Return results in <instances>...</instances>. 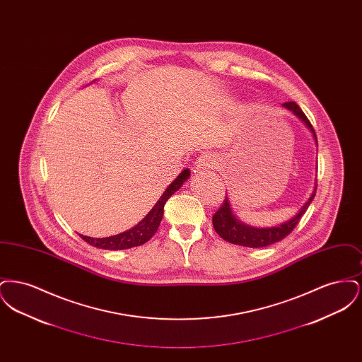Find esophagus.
<instances>
[{
    "mask_svg": "<svg viewBox=\"0 0 362 362\" xmlns=\"http://www.w3.org/2000/svg\"><path fill=\"white\" fill-rule=\"evenodd\" d=\"M217 164L214 156L211 155H201L197 160H195V168L197 170H209L213 168Z\"/></svg>",
    "mask_w": 362,
    "mask_h": 362,
    "instance_id": "obj_1",
    "label": "esophagus"
}]
</instances>
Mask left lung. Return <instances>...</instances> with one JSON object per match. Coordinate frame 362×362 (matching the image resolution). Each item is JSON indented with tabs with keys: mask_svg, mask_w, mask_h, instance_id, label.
Segmentation results:
<instances>
[{
	"mask_svg": "<svg viewBox=\"0 0 362 362\" xmlns=\"http://www.w3.org/2000/svg\"><path fill=\"white\" fill-rule=\"evenodd\" d=\"M282 107L289 110L308 127V130H310L312 136L315 138V142L317 144L315 130H313L310 122L308 121V118L305 117V114L303 112V110L294 102L284 103ZM315 194H316V183H315V189L312 191L310 199L304 204V206L300 209V211L293 217L292 220H289L284 224L270 226V228L269 226L267 228H255V226L241 223L240 220H238L236 216L233 214V210L230 207V202H229L228 197H225L223 206L220 207L213 216V228L224 240L229 241L232 244L250 247V248L267 247L270 244H274L276 241L285 239L292 232L293 229L296 228V225L298 224V221L301 220L303 214L307 211L312 199L315 198Z\"/></svg>",
	"mask_w": 362,
	"mask_h": 362,
	"instance_id": "left-lung-1",
	"label": "left lung"
}]
</instances>
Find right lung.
Segmentation results:
<instances>
[{"instance_id":"obj_1","label":"right lung","mask_w":362,"mask_h":362,"mask_svg":"<svg viewBox=\"0 0 362 362\" xmlns=\"http://www.w3.org/2000/svg\"><path fill=\"white\" fill-rule=\"evenodd\" d=\"M189 177V170H183L179 173V176L173 180V183L168 186V189L163 192L160 199L156 202L155 206L152 210L145 216L144 220H141L136 226H133L129 230H124L123 233L110 236V238H88L83 236V240H86L88 244L102 248V250H127L133 248L141 244H145L146 241L151 240L152 236L155 235L158 229V225L161 223L163 214H164V205L170 199V197L175 194L177 189L183 186V183Z\"/></svg>"}]
</instances>
